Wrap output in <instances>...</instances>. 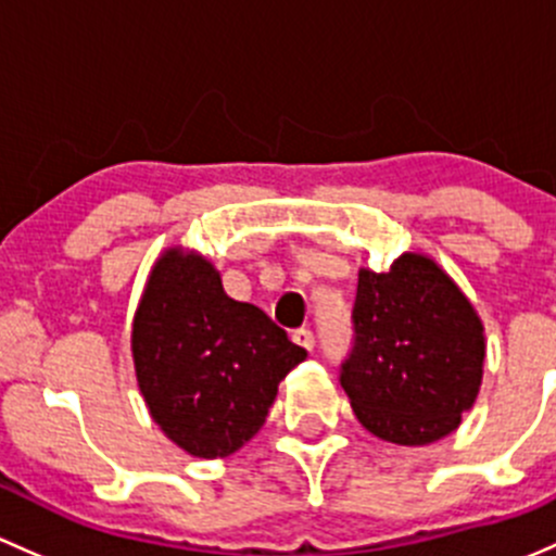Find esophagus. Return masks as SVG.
Listing matches in <instances>:
<instances>
[{
    "mask_svg": "<svg viewBox=\"0 0 556 556\" xmlns=\"http://www.w3.org/2000/svg\"><path fill=\"white\" fill-rule=\"evenodd\" d=\"M291 340H294L300 348H305V351H313V348H316V334H313L311 329H305V326L291 331Z\"/></svg>",
    "mask_w": 556,
    "mask_h": 556,
    "instance_id": "esophagus-1",
    "label": "esophagus"
}]
</instances>
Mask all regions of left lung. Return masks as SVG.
Segmentation results:
<instances>
[{
  "label": "left lung",
  "instance_id": "obj_1",
  "mask_svg": "<svg viewBox=\"0 0 556 556\" xmlns=\"http://www.w3.org/2000/svg\"><path fill=\"white\" fill-rule=\"evenodd\" d=\"M351 320L340 386L366 431L406 447L455 431L479 393L484 334L447 273L420 254L362 270Z\"/></svg>",
  "mask_w": 556,
  "mask_h": 556
}]
</instances>
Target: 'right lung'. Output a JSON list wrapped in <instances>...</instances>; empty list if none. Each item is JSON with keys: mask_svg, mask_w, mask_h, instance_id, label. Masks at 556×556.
Masks as SVG:
<instances>
[{"mask_svg": "<svg viewBox=\"0 0 556 556\" xmlns=\"http://www.w3.org/2000/svg\"><path fill=\"white\" fill-rule=\"evenodd\" d=\"M305 356L260 307L227 296L211 262L170 249L154 265L134 324L136 377L154 420L190 455L243 447Z\"/></svg>", "mask_w": 556, "mask_h": 556, "instance_id": "obj_1", "label": "right lung"}]
</instances>
